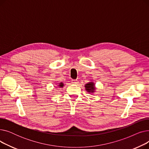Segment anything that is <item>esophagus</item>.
<instances>
[{
	"instance_id": "obj_1",
	"label": "esophagus",
	"mask_w": 149,
	"mask_h": 149,
	"mask_svg": "<svg viewBox=\"0 0 149 149\" xmlns=\"http://www.w3.org/2000/svg\"><path fill=\"white\" fill-rule=\"evenodd\" d=\"M72 83H74V84H77L78 83H79V81L77 80H72Z\"/></svg>"
}]
</instances>
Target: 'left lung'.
Returning a JSON list of instances; mask_svg holds the SVG:
<instances>
[{
  "label": "left lung",
  "mask_w": 149,
  "mask_h": 149,
  "mask_svg": "<svg viewBox=\"0 0 149 149\" xmlns=\"http://www.w3.org/2000/svg\"><path fill=\"white\" fill-rule=\"evenodd\" d=\"M84 87H85L86 91L89 93H93L95 92V84L93 82H89L87 84H86Z\"/></svg>",
  "instance_id": "left-lung-1"
}]
</instances>
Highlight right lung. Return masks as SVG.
<instances>
[{"label": "right lung", "instance_id": "obj_1", "mask_svg": "<svg viewBox=\"0 0 149 149\" xmlns=\"http://www.w3.org/2000/svg\"><path fill=\"white\" fill-rule=\"evenodd\" d=\"M63 86H64V84H63V83H60L59 84H58V86L60 88H63Z\"/></svg>", "mask_w": 149, "mask_h": 149}]
</instances>
